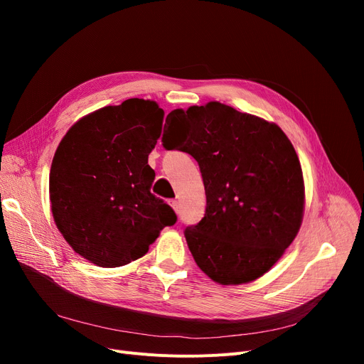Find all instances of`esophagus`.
<instances>
[{
    "label": "esophagus",
    "instance_id": "1",
    "mask_svg": "<svg viewBox=\"0 0 364 364\" xmlns=\"http://www.w3.org/2000/svg\"><path fill=\"white\" fill-rule=\"evenodd\" d=\"M169 205L172 206V209H174V211L178 214L180 213V202L177 200V199H172V200H169Z\"/></svg>",
    "mask_w": 364,
    "mask_h": 364
}]
</instances>
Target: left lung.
Segmentation results:
<instances>
[{
    "mask_svg": "<svg viewBox=\"0 0 364 364\" xmlns=\"http://www.w3.org/2000/svg\"><path fill=\"white\" fill-rule=\"evenodd\" d=\"M166 121L188 122L181 143L162 137V144L192 155L203 178L205 215L184 230L199 269L220 284L261 277L302 221L304 180L292 143L276 124L218 102L176 109Z\"/></svg>",
    "mask_w": 364,
    "mask_h": 364,
    "instance_id": "left-lung-1",
    "label": "left lung"
}]
</instances>
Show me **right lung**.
I'll use <instances>...</instances> for the list:
<instances>
[{
    "mask_svg": "<svg viewBox=\"0 0 364 364\" xmlns=\"http://www.w3.org/2000/svg\"><path fill=\"white\" fill-rule=\"evenodd\" d=\"M164 110L128 99L76 122L55 150L50 169L51 213L72 250L113 269L149 251L177 215L150 192L149 153L161 136Z\"/></svg>",
    "mask_w": 364,
    "mask_h": 364,
    "instance_id": "1",
    "label": "right lung"
}]
</instances>
